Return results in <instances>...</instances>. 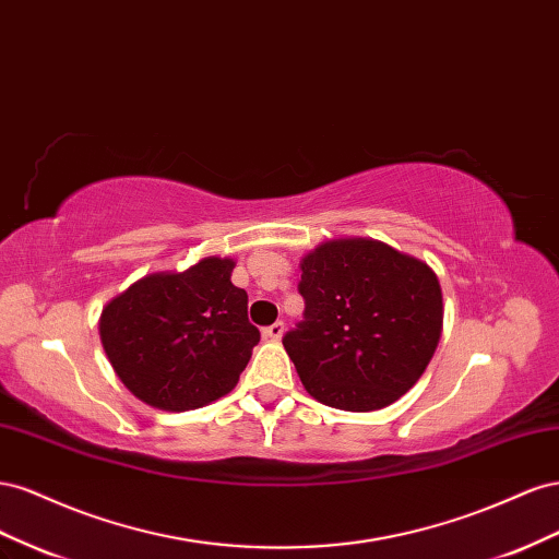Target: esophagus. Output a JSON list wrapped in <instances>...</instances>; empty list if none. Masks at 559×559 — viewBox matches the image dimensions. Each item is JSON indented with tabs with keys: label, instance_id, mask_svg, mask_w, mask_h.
<instances>
[{
	"label": "esophagus",
	"instance_id": "esophagus-1",
	"mask_svg": "<svg viewBox=\"0 0 559 559\" xmlns=\"http://www.w3.org/2000/svg\"><path fill=\"white\" fill-rule=\"evenodd\" d=\"M283 330H285V325L281 323V321H276L274 325H269V328H264L262 330V334L266 340H271V342H278L281 337H283Z\"/></svg>",
	"mask_w": 559,
	"mask_h": 559
}]
</instances>
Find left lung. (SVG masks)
<instances>
[{
	"label": "left lung",
	"mask_w": 559,
	"mask_h": 559,
	"mask_svg": "<svg viewBox=\"0 0 559 559\" xmlns=\"http://www.w3.org/2000/svg\"><path fill=\"white\" fill-rule=\"evenodd\" d=\"M305 321L283 337L307 393L346 412L405 395L442 334L436 271L377 238H332L299 262Z\"/></svg>",
	"instance_id": "obj_1"
}]
</instances>
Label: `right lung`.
<instances>
[{"label":"right lung","instance_id":"right-lung-1","mask_svg":"<svg viewBox=\"0 0 559 559\" xmlns=\"http://www.w3.org/2000/svg\"><path fill=\"white\" fill-rule=\"evenodd\" d=\"M231 258H203L185 271H156L103 307L105 356L138 401L187 412L227 395L246 370L260 330L248 295L231 283Z\"/></svg>","mask_w":559,"mask_h":559}]
</instances>
